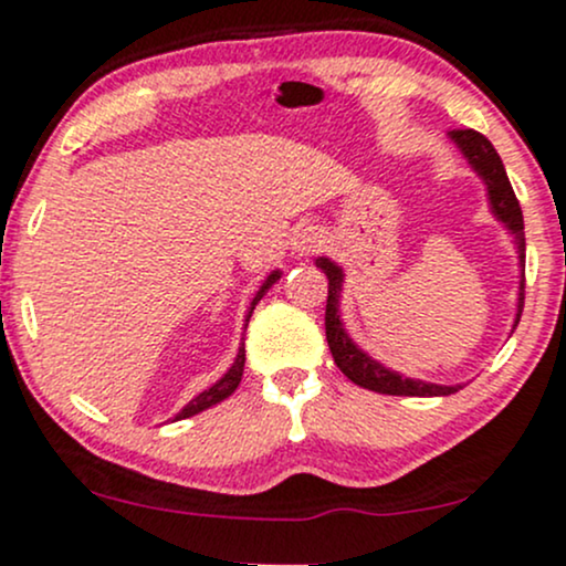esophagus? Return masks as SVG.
Segmentation results:
<instances>
[{
    "instance_id": "34e87169",
    "label": "esophagus",
    "mask_w": 566,
    "mask_h": 566,
    "mask_svg": "<svg viewBox=\"0 0 566 566\" xmlns=\"http://www.w3.org/2000/svg\"><path fill=\"white\" fill-rule=\"evenodd\" d=\"M322 244V235L314 231V228H303V231L295 233L293 239V250L297 254H312L316 252V247Z\"/></svg>"
}]
</instances>
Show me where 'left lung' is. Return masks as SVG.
Returning a JSON list of instances; mask_svg holds the SVG:
<instances>
[{
	"label": "left lung",
	"mask_w": 566,
	"mask_h": 566,
	"mask_svg": "<svg viewBox=\"0 0 566 566\" xmlns=\"http://www.w3.org/2000/svg\"><path fill=\"white\" fill-rule=\"evenodd\" d=\"M449 139L459 147V153L468 158L470 169H473L478 177L483 179L489 192V207H492V214L507 231L513 233L515 250H518V265L524 269L526 260V239H524V214H521L518 198L511 188V179H507L505 166H502V158L496 155L494 145L483 134L473 132V128H462V132H449ZM316 269L325 271L327 276V308H325V333H327V346H331L335 365L340 368L349 381L357 384V387L370 389V392L381 395H400V397H443L454 395L457 387H446V384H430L421 381V378H408L397 374L392 368H384L381 363H376L374 357H368L346 333L344 319H340L338 301L340 290H344V269L338 263H333L331 258H316ZM518 312H515L513 331L518 325L521 312H524V273H521L518 284Z\"/></svg>",
	"instance_id": "left-lung-1"
}]
</instances>
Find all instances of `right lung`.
Wrapping results in <instances>:
<instances>
[{"label":"right lung","mask_w":566,"mask_h":566,"mask_svg":"<svg viewBox=\"0 0 566 566\" xmlns=\"http://www.w3.org/2000/svg\"><path fill=\"white\" fill-rule=\"evenodd\" d=\"M279 276H282V271H271V276L265 279L263 287H260L258 293H254L252 303H250V314H247V322H250V316H252V312H254V306H258V303H260V297H263L265 293H269L271 284L276 282ZM241 376H244V344L239 346V354H235V359H233L231 368H228V374L222 376L220 381H217V384H212V387H209V389H203V392L198 395V397H192V400L188 402V406H185L182 411H179L177 416H174V421L188 419V416H196V413L207 411V408H212V406H217V402L226 400V397H231V395L235 392V387H239Z\"/></svg>","instance_id":"right-lung-1"}]
</instances>
